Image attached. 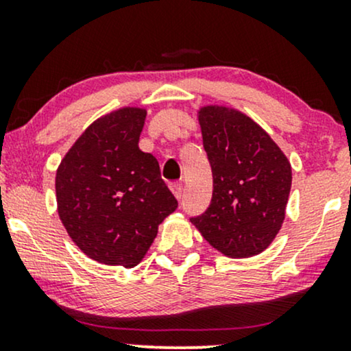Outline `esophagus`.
Masks as SVG:
<instances>
[{
  "mask_svg": "<svg viewBox=\"0 0 351 351\" xmlns=\"http://www.w3.org/2000/svg\"><path fill=\"white\" fill-rule=\"evenodd\" d=\"M170 189L173 191V195L176 196V198L181 199V195H183V184H181L180 181H171Z\"/></svg>",
  "mask_w": 351,
  "mask_h": 351,
  "instance_id": "esophagus-1",
  "label": "esophagus"
}]
</instances>
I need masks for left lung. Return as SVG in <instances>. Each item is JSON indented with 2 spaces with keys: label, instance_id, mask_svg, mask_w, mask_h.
Listing matches in <instances>:
<instances>
[{
  "label": "left lung",
  "instance_id": "left-lung-1",
  "mask_svg": "<svg viewBox=\"0 0 351 351\" xmlns=\"http://www.w3.org/2000/svg\"><path fill=\"white\" fill-rule=\"evenodd\" d=\"M199 123L213 171V198L189 219L228 257L256 256L284 223L291 163L271 136L241 112L201 108Z\"/></svg>",
  "mask_w": 351,
  "mask_h": 351
}]
</instances>
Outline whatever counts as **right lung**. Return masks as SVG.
Instances as JSON below:
<instances>
[{
	"label": "right lung",
	"mask_w": 351,
	"mask_h": 351,
	"mask_svg": "<svg viewBox=\"0 0 351 351\" xmlns=\"http://www.w3.org/2000/svg\"><path fill=\"white\" fill-rule=\"evenodd\" d=\"M145 115L122 108L95 120L56 173L60 221L97 263L135 267L178 208L158 160L138 148Z\"/></svg>",
	"instance_id": "add662e5"
}]
</instances>
